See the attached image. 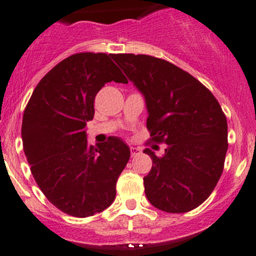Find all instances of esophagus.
Instances as JSON below:
<instances>
[{"mask_svg":"<svg viewBox=\"0 0 256 256\" xmlns=\"http://www.w3.org/2000/svg\"><path fill=\"white\" fill-rule=\"evenodd\" d=\"M130 150H131V156H132V157H136L137 154H140V153H141V150H140V148H137V147H131Z\"/></svg>","mask_w":256,"mask_h":256,"instance_id":"obj_1","label":"esophagus"}]
</instances>
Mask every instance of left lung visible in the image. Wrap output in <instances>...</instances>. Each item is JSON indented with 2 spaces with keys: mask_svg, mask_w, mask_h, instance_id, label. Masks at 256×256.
<instances>
[{
  "mask_svg": "<svg viewBox=\"0 0 256 256\" xmlns=\"http://www.w3.org/2000/svg\"><path fill=\"white\" fill-rule=\"evenodd\" d=\"M112 58L144 94L150 141L166 144L162 157L144 150L152 169L144 192L156 208L184 214L211 195L224 166L228 126L214 96L184 70L148 55Z\"/></svg>",
  "mask_w": 256,
  "mask_h": 256,
  "instance_id": "obj_1",
  "label": "left lung"
}]
</instances>
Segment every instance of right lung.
Instances as JSON below:
<instances>
[{
  "label": "right lung",
  "instance_id": "obj_1",
  "mask_svg": "<svg viewBox=\"0 0 256 256\" xmlns=\"http://www.w3.org/2000/svg\"><path fill=\"white\" fill-rule=\"evenodd\" d=\"M112 56L64 58L38 83L23 114V150L38 186L60 211L80 218L112 205L130 160V148L118 137L96 147L87 142L96 93L112 80L128 83Z\"/></svg>",
  "mask_w": 256,
  "mask_h": 256
}]
</instances>
